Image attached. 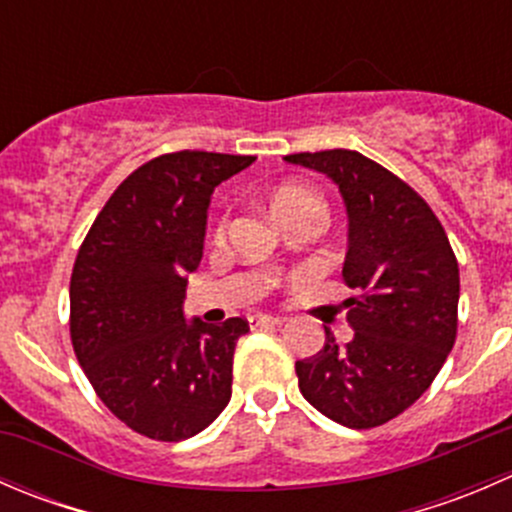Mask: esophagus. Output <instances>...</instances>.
<instances>
[{
  "label": "esophagus",
  "instance_id": "1",
  "mask_svg": "<svg viewBox=\"0 0 512 512\" xmlns=\"http://www.w3.org/2000/svg\"><path fill=\"white\" fill-rule=\"evenodd\" d=\"M247 322H250V327H275V324H282V322H285V319H282V317H270V314H252V317L247 319Z\"/></svg>",
  "mask_w": 512,
  "mask_h": 512
}]
</instances>
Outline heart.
I'll return each mask as SVG.
<instances>
[{"label":"heart","instance_id":"1","mask_svg":"<svg viewBox=\"0 0 512 512\" xmlns=\"http://www.w3.org/2000/svg\"><path fill=\"white\" fill-rule=\"evenodd\" d=\"M307 205H322V203H319L317 195H314L309 188H304V185L287 183L282 185V188H277L275 195H272V210H275L277 220H282L285 215L294 213V210L307 208Z\"/></svg>","mask_w":512,"mask_h":512}]
</instances>
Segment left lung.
Masks as SVG:
<instances>
[{
	"label": "left lung",
	"mask_w": 512,
	"mask_h": 512,
	"mask_svg": "<svg viewBox=\"0 0 512 512\" xmlns=\"http://www.w3.org/2000/svg\"><path fill=\"white\" fill-rule=\"evenodd\" d=\"M287 163L339 185L349 215L342 277L354 339L294 364L304 399L347 428L404 414L433 384L458 332V260L441 220L409 183L347 148L292 153Z\"/></svg>",
	"instance_id": "left-lung-1"
}]
</instances>
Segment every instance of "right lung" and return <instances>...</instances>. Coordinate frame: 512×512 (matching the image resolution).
Wrapping results in <instances>:
<instances>
[{
  "instance_id": "1",
  "label": "right lung",
  "mask_w": 512,
  "mask_h": 512,
  "mask_svg": "<svg viewBox=\"0 0 512 512\" xmlns=\"http://www.w3.org/2000/svg\"><path fill=\"white\" fill-rule=\"evenodd\" d=\"M255 156L165 153L133 170L96 215L71 272V344L98 399L153 441L208 428L232 396V354L250 324L185 322L210 195Z\"/></svg>"
}]
</instances>
